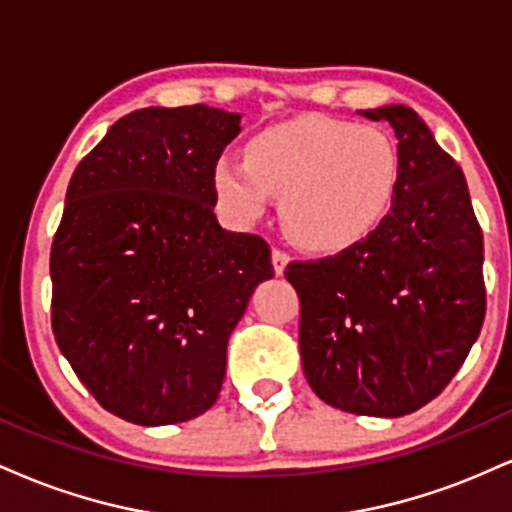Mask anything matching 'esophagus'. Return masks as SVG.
Segmentation results:
<instances>
[{
  "instance_id": "34e87169",
  "label": "esophagus",
  "mask_w": 512,
  "mask_h": 512,
  "mask_svg": "<svg viewBox=\"0 0 512 512\" xmlns=\"http://www.w3.org/2000/svg\"><path fill=\"white\" fill-rule=\"evenodd\" d=\"M272 264H274V274L281 276L286 272V264H289V255H286L284 250L274 248L272 250Z\"/></svg>"
}]
</instances>
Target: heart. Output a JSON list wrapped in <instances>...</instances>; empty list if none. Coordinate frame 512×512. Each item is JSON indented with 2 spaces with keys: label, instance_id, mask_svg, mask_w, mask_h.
<instances>
[{
  "label": "heart",
  "instance_id": "1",
  "mask_svg": "<svg viewBox=\"0 0 512 512\" xmlns=\"http://www.w3.org/2000/svg\"><path fill=\"white\" fill-rule=\"evenodd\" d=\"M399 154L380 127L305 115L262 129L245 161L221 158L214 190L240 223L257 221L269 195L281 199V223L293 243L337 252L383 221L395 197Z\"/></svg>",
  "mask_w": 512,
  "mask_h": 512
}]
</instances>
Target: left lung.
I'll use <instances>...</instances> for the list:
<instances>
[{
  "label": "left lung",
  "mask_w": 512,
  "mask_h": 512,
  "mask_svg": "<svg viewBox=\"0 0 512 512\" xmlns=\"http://www.w3.org/2000/svg\"><path fill=\"white\" fill-rule=\"evenodd\" d=\"M395 129L392 207L334 257L291 262L301 298L303 373L322 402L361 416H404L436 399L486 315L484 236L462 168L407 105L361 110Z\"/></svg>",
  "instance_id": "8db88e82"
}]
</instances>
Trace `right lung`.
<instances>
[{
  "label": "right lung",
  "instance_id": "add662e5",
  "mask_svg": "<svg viewBox=\"0 0 512 512\" xmlns=\"http://www.w3.org/2000/svg\"><path fill=\"white\" fill-rule=\"evenodd\" d=\"M240 115L142 108L74 170L52 240V332L76 378L129 424L190 421L216 402L226 346L269 245L216 219L214 168Z\"/></svg>",
  "mask_w": 512,
  "mask_h": 512
}]
</instances>
